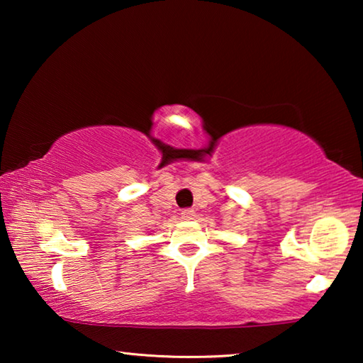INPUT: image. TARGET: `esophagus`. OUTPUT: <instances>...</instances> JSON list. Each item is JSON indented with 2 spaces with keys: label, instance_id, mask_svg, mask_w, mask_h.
Instances as JSON below:
<instances>
[{
  "label": "esophagus",
  "instance_id": "1",
  "mask_svg": "<svg viewBox=\"0 0 363 363\" xmlns=\"http://www.w3.org/2000/svg\"><path fill=\"white\" fill-rule=\"evenodd\" d=\"M181 214H182V219H186V220H190L195 218V211L190 210V208H187V210H182Z\"/></svg>",
  "mask_w": 363,
  "mask_h": 363
}]
</instances>
